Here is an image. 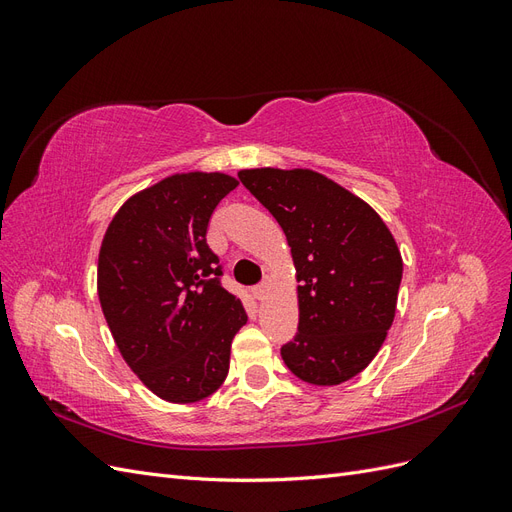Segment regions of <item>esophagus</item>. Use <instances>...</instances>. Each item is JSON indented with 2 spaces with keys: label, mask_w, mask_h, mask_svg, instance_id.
Returning a JSON list of instances; mask_svg holds the SVG:
<instances>
[{
  "label": "esophagus",
  "mask_w": 512,
  "mask_h": 512,
  "mask_svg": "<svg viewBox=\"0 0 512 512\" xmlns=\"http://www.w3.org/2000/svg\"><path fill=\"white\" fill-rule=\"evenodd\" d=\"M267 290H269V284H267V282H262V284H258V286H254V288H252V294H254L256 299H265Z\"/></svg>",
  "instance_id": "34e87169"
}]
</instances>
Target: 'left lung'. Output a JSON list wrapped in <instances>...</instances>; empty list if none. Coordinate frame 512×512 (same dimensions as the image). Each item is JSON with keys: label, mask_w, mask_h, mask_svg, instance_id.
<instances>
[{"label": "left lung", "mask_w": 512, "mask_h": 512, "mask_svg": "<svg viewBox=\"0 0 512 512\" xmlns=\"http://www.w3.org/2000/svg\"><path fill=\"white\" fill-rule=\"evenodd\" d=\"M241 183L286 232L297 269L299 331L282 346L294 376L354 378L395 318L404 262L391 230L359 196L314 170H241Z\"/></svg>", "instance_id": "left-lung-1"}]
</instances>
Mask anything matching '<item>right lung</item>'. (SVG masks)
<instances>
[{
	"instance_id": "obj_1",
	"label": "right lung",
	"mask_w": 512,
	"mask_h": 512,
	"mask_svg": "<svg viewBox=\"0 0 512 512\" xmlns=\"http://www.w3.org/2000/svg\"><path fill=\"white\" fill-rule=\"evenodd\" d=\"M235 188L237 179L222 173L168 177L117 211L100 247L108 329L134 374L173 404L220 389L232 337L247 322L207 243L215 207Z\"/></svg>"
}]
</instances>
